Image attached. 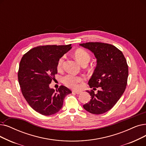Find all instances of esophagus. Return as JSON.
<instances>
[{
    "label": "esophagus",
    "instance_id": "34e87169",
    "mask_svg": "<svg viewBox=\"0 0 146 146\" xmlns=\"http://www.w3.org/2000/svg\"><path fill=\"white\" fill-rule=\"evenodd\" d=\"M73 93L76 94H80L81 93V91H73Z\"/></svg>",
    "mask_w": 146,
    "mask_h": 146
}]
</instances>
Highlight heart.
<instances>
[{"mask_svg":"<svg viewBox=\"0 0 146 146\" xmlns=\"http://www.w3.org/2000/svg\"><path fill=\"white\" fill-rule=\"evenodd\" d=\"M74 56L76 59L82 65L83 64H86L90 62L91 56L88 51L84 49H78L74 52ZM65 56H62L58 60L57 64V69L61 70L62 67L63 62L64 61ZM62 82L66 86L72 89L77 88L79 84L82 83L84 81V79L81 76H78L73 74H67L62 78Z\"/></svg>","mask_w":146,"mask_h":146,"instance_id":"obj_1","label":"heart"}]
</instances>
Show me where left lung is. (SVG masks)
<instances>
[{"label":"left lung","mask_w":146,"mask_h":146,"mask_svg":"<svg viewBox=\"0 0 146 146\" xmlns=\"http://www.w3.org/2000/svg\"><path fill=\"white\" fill-rule=\"evenodd\" d=\"M80 46L94 53L97 66L88 82L90 88L100 90L90 94V102L83 106L88 112L100 115L110 110L123 94L127 85L128 66L123 53L116 46L101 42L81 43Z\"/></svg>","instance_id":"left-lung-1"}]
</instances>
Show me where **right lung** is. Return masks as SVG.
Listing matches in <instances>:
<instances>
[{
    "label": "right lung",
    "instance_id": "1",
    "mask_svg": "<svg viewBox=\"0 0 146 146\" xmlns=\"http://www.w3.org/2000/svg\"><path fill=\"white\" fill-rule=\"evenodd\" d=\"M71 45L37 46L21 58L18 78L22 94L31 108L41 115L49 116L59 111L65 97L72 93L63 85L56 91L49 87L57 74L58 60L71 49Z\"/></svg>",
    "mask_w": 146,
    "mask_h": 146
}]
</instances>
